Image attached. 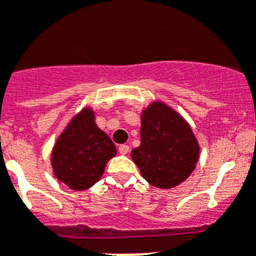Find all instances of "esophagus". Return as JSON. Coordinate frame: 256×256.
I'll list each match as a JSON object with an SVG mask.
<instances>
[{
    "mask_svg": "<svg viewBox=\"0 0 256 256\" xmlns=\"http://www.w3.org/2000/svg\"><path fill=\"white\" fill-rule=\"evenodd\" d=\"M128 152H130V146H128V145H120L119 153L122 154V156H126V154H128Z\"/></svg>",
    "mask_w": 256,
    "mask_h": 256,
    "instance_id": "1",
    "label": "esophagus"
}]
</instances>
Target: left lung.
<instances>
[{
	"mask_svg": "<svg viewBox=\"0 0 256 256\" xmlns=\"http://www.w3.org/2000/svg\"><path fill=\"white\" fill-rule=\"evenodd\" d=\"M141 144L130 152L142 178L161 190L188 178L199 161L200 145L188 122L162 100L141 111Z\"/></svg>",
	"mask_w": 256,
	"mask_h": 256,
	"instance_id": "8db88e82",
	"label": "left lung"
}]
</instances>
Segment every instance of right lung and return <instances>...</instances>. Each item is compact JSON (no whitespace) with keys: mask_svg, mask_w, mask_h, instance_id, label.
<instances>
[{"mask_svg":"<svg viewBox=\"0 0 256 256\" xmlns=\"http://www.w3.org/2000/svg\"><path fill=\"white\" fill-rule=\"evenodd\" d=\"M116 152L108 134L95 123L94 110L84 107L57 137L50 164L57 180L73 191H84L102 178Z\"/></svg>","mask_w":256,"mask_h":256,"instance_id":"right-lung-1","label":"right lung"}]
</instances>
